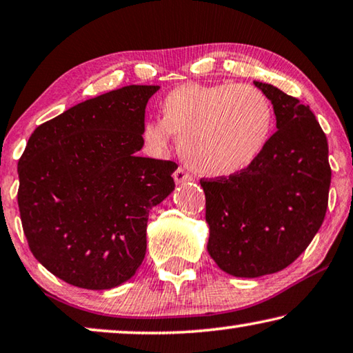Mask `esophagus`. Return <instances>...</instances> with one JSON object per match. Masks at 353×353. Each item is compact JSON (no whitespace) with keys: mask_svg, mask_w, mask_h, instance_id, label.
<instances>
[{"mask_svg":"<svg viewBox=\"0 0 353 353\" xmlns=\"http://www.w3.org/2000/svg\"><path fill=\"white\" fill-rule=\"evenodd\" d=\"M172 177H174L176 183H183V182L193 181V176L188 174V172L183 170V168H177V170L174 171V174H172Z\"/></svg>","mask_w":353,"mask_h":353,"instance_id":"1","label":"esophagus"}]
</instances>
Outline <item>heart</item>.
<instances>
[{"mask_svg":"<svg viewBox=\"0 0 353 353\" xmlns=\"http://www.w3.org/2000/svg\"><path fill=\"white\" fill-rule=\"evenodd\" d=\"M163 117L146 122L144 141L166 154L182 137V154L194 170L226 177L247 170L270 139L275 113L264 91L234 83H185L161 103Z\"/></svg>","mask_w":353,"mask_h":353,"instance_id":"obj_1","label":"heart"}]
</instances>
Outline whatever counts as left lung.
Segmentation results:
<instances>
[{
	"instance_id": "left-lung-1",
	"label": "left lung",
	"mask_w": 353,
	"mask_h": 353,
	"mask_svg": "<svg viewBox=\"0 0 353 353\" xmlns=\"http://www.w3.org/2000/svg\"><path fill=\"white\" fill-rule=\"evenodd\" d=\"M276 128L247 170L201 179L205 193L207 251L239 278L276 273L297 259L322 226L332 168L328 143L310 106L267 83Z\"/></svg>"
}]
</instances>
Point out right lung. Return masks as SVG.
Here are the masks:
<instances>
[{
  "label": "right lung",
  "mask_w": 353,
  "mask_h": 353,
  "mask_svg": "<svg viewBox=\"0 0 353 353\" xmlns=\"http://www.w3.org/2000/svg\"><path fill=\"white\" fill-rule=\"evenodd\" d=\"M160 86H124L39 125L19 160L21 226L36 259L72 286L103 290L135 275L149 212L172 190L170 160L138 157Z\"/></svg>",
  "instance_id": "1"
}]
</instances>
